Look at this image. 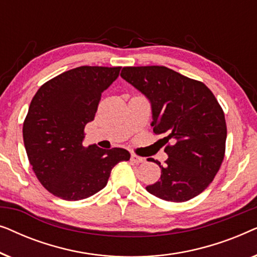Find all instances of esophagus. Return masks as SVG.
Here are the masks:
<instances>
[{
	"instance_id": "34e87169",
	"label": "esophagus",
	"mask_w": 257,
	"mask_h": 257,
	"mask_svg": "<svg viewBox=\"0 0 257 257\" xmlns=\"http://www.w3.org/2000/svg\"><path fill=\"white\" fill-rule=\"evenodd\" d=\"M131 161H133L135 164H142V163H144V161H145V158L139 157V156H137V154L132 153L131 154Z\"/></svg>"
}]
</instances>
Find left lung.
I'll return each mask as SVG.
<instances>
[{
  "mask_svg": "<svg viewBox=\"0 0 257 257\" xmlns=\"http://www.w3.org/2000/svg\"><path fill=\"white\" fill-rule=\"evenodd\" d=\"M120 76L149 98L153 132L166 136L168 159L165 166L154 161L160 180L147 192L172 202L199 195L219 172L226 151V119L215 96L202 82L166 66H125Z\"/></svg>",
  "mask_w": 257,
  "mask_h": 257,
  "instance_id": "8db88e82",
  "label": "left lung"
}]
</instances>
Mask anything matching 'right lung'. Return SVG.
<instances>
[{
  "instance_id": "obj_1",
  "label": "right lung",
  "mask_w": 257,
  "mask_h": 257,
  "mask_svg": "<svg viewBox=\"0 0 257 257\" xmlns=\"http://www.w3.org/2000/svg\"><path fill=\"white\" fill-rule=\"evenodd\" d=\"M119 71L120 66H79L48 80L31 100L23 122L24 146L37 179L57 198L77 201L96 194L112 168L130 160L124 149L83 146L85 125Z\"/></svg>"
}]
</instances>
